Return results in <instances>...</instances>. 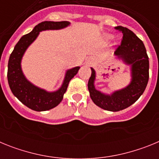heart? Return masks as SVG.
<instances>
[{
    "mask_svg": "<svg viewBox=\"0 0 159 159\" xmlns=\"http://www.w3.org/2000/svg\"><path fill=\"white\" fill-rule=\"evenodd\" d=\"M106 37L107 38V39H111V38L113 37V36L111 34H107V35H106Z\"/></svg>",
    "mask_w": 159,
    "mask_h": 159,
    "instance_id": "b5f03b06",
    "label": "heart"
}]
</instances>
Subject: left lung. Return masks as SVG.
Here are the masks:
<instances>
[{"label": "left lung", "mask_w": 159, "mask_h": 159, "mask_svg": "<svg viewBox=\"0 0 159 159\" xmlns=\"http://www.w3.org/2000/svg\"><path fill=\"white\" fill-rule=\"evenodd\" d=\"M116 29L122 31L123 37L114 56L130 67V83L111 94L102 92L95 88L96 72L91 67L92 75L88 84L90 97L94 103L110 111H122L135 102L145 91L149 80V58L144 43L127 28L118 26Z\"/></svg>", "instance_id": "left-lung-1"}]
</instances>
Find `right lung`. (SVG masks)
Segmentation results:
<instances>
[{
	"mask_svg": "<svg viewBox=\"0 0 159 159\" xmlns=\"http://www.w3.org/2000/svg\"><path fill=\"white\" fill-rule=\"evenodd\" d=\"M71 25L69 21H43L35 26L32 32L22 36L11 53L8 64V82L12 94L20 102L36 111H44L60 104L67 91L70 80L75 76L80 67H72L65 72L61 86L56 91L48 92L40 88L26 78L22 71L21 61L25 52L40 32L46 30H60Z\"/></svg>",
	"mask_w": 159,
	"mask_h": 159,
	"instance_id": "obj_1",
	"label": "right lung"
}]
</instances>
